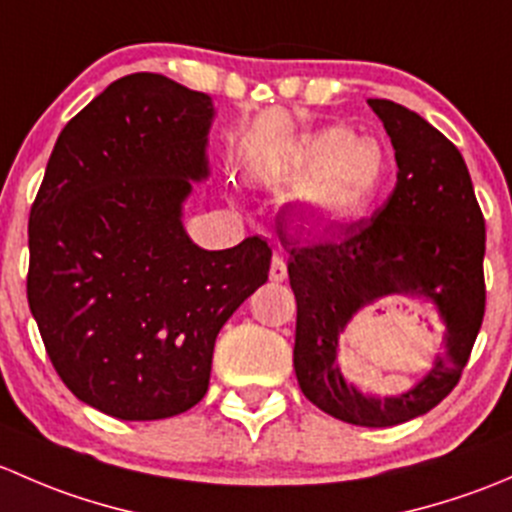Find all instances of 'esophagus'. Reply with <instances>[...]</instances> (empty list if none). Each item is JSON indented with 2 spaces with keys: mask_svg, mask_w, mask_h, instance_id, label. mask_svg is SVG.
<instances>
[{
  "mask_svg": "<svg viewBox=\"0 0 512 512\" xmlns=\"http://www.w3.org/2000/svg\"><path fill=\"white\" fill-rule=\"evenodd\" d=\"M287 277V262L282 255L272 257V265H270V280L272 282H285Z\"/></svg>",
  "mask_w": 512,
  "mask_h": 512,
  "instance_id": "esophagus-1",
  "label": "esophagus"
}]
</instances>
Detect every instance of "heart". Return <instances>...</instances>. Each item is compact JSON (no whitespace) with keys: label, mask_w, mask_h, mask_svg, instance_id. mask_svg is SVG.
I'll return each mask as SVG.
<instances>
[{"label":"heart","mask_w":512,"mask_h":512,"mask_svg":"<svg viewBox=\"0 0 512 512\" xmlns=\"http://www.w3.org/2000/svg\"><path fill=\"white\" fill-rule=\"evenodd\" d=\"M391 163L381 141L332 126L299 143L282 180L299 190L304 215L319 225H347L379 205Z\"/></svg>","instance_id":"1"}]
</instances>
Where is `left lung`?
Returning a JSON list of instances; mask_svg holds the SVG:
<instances>
[{
  "label": "left lung",
  "mask_w": 512,
  "mask_h": 512,
  "mask_svg": "<svg viewBox=\"0 0 512 512\" xmlns=\"http://www.w3.org/2000/svg\"><path fill=\"white\" fill-rule=\"evenodd\" d=\"M394 146L396 188L369 220L332 235L289 240L297 299L294 374L324 414L384 428L426 414L461 379L485 314V220L461 151L406 106L369 98ZM391 293L431 298L447 324V352L406 395L364 397L343 379L338 334L361 306Z\"/></svg>",
  "instance_id": "8db88e82"
}]
</instances>
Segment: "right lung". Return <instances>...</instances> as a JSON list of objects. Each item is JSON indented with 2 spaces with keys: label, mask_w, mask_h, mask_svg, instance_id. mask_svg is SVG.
Masks as SVG:
<instances>
[{
  "label": "right lung",
  "mask_w": 512,
  "mask_h": 512,
  "mask_svg": "<svg viewBox=\"0 0 512 512\" xmlns=\"http://www.w3.org/2000/svg\"><path fill=\"white\" fill-rule=\"evenodd\" d=\"M213 101L160 74L113 81L59 133L29 213L27 299L71 394L123 421L193 409L215 337L267 282L247 237L203 250L180 215L208 178Z\"/></svg>",
  "instance_id": "add662e5"
}]
</instances>
